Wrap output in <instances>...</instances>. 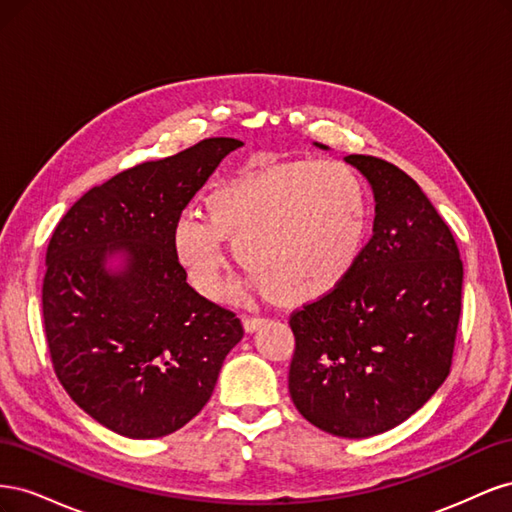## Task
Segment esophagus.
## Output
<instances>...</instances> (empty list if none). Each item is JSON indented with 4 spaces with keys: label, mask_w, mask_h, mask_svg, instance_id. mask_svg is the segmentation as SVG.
Wrapping results in <instances>:
<instances>
[{
    "label": "esophagus",
    "mask_w": 512,
    "mask_h": 512,
    "mask_svg": "<svg viewBox=\"0 0 512 512\" xmlns=\"http://www.w3.org/2000/svg\"><path fill=\"white\" fill-rule=\"evenodd\" d=\"M265 322H267L265 316H245V318H243V329H245L247 333H254V331L260 329Z\"/></svg>",
    "instance_id": "34e87169"
}]
</instances>
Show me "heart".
<instances>
[{
  "label": "heart",
  "instance_id": "1",
  "mask_svg": "<svg viewBox=\"0 0 512 512\" xmlns=\"http://www.w3.org/2000/svg\"><path fill=\"white\" fill-rule=\"evenodd\" d=\"M205 218L183 213L173 252L207 299L224 282L226 250L277 303L316 301L342 284L369 235V198L356 170L333 160H292L258 170L205 196Z\"/></svg>",
  "mask_w": 512,
  "mask_h": 512
}]
</instances>
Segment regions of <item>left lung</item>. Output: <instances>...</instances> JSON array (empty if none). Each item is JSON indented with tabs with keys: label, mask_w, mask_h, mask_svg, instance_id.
<instances>
[{
	"label": "left lung",
	"mask_w": 512,
	"mask_h": 512,
	"mask_svg": "<svg viewBox=\"0 0 512 512\" xmlns=\"http://www.w3.org/2000/svg\"><path fill=\"white\" fill-rule=\"evenodd\" d=\"M346 162L374 190V237L342 284L292 312L288 389L318 429L369 438L423 408L451 371L463 265L410 175L374 156Z\"/></svg>",
	"instance_id": "obj_1"
}]
</instances>
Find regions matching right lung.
Returning <instances> with one entry per match:
<instances>
[{
	"label": "right lung",
	"instance_id": "obj_1",
	"mask_svg": "<svg viewBox=\"0 0 512 512\" xmlns=\"http://www.w3.org/2000/svg\"><path fill=\"white\" fill-rule=\"evenodd\" d=\"M237 138H205L83 194L46 247L42 316L55 374L91 418L149 440L205 408L241 320L185 282L173 228ZM122 265L108 270L111 257Z\"/></svg>",
	"mask_w": 512,
	"mask_h": 512
}]
</instances>
